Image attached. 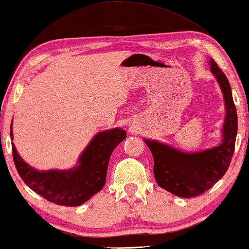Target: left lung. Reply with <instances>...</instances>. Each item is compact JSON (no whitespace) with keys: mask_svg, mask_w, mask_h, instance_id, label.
I'll list each match as a JSON object with an SVG mask.
<instances>
[{"mask_svg":"<svg viewBox=\"0 0 249 249\" xmlns=\"http://www.w3.org/2000/svg\"><path fill=\"white\" fill-rule=\"evenodd\" d=\"M210 64L212 74L222 89L227 107L222 143L202 152L184 153L155 140H144L153 156V173L158 185L183 198L199 196L213 186L227 173L234 153L237 113L231 86L215 61L211 58Z\"/></svg>","mask_w":249,"mask_h":249,"instance_id":"1","label":"left lung"}]
</instances>
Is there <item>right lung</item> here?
<instances>
[{
	"instance_id": "right-lung-1",
	"label": "right lung",
	"mask_w": 249,
	"mask_h": 249,
	"mask_svg": "<svg viewBox=\"0 0 249 249\" xmlns=\"http://www.w3.org/2000/svg\"><path fill=\"white\" fill-rule=\"evenodd\" d=\"M125 138V130L121 128L99 133L79 158V165L69 171L35 170L21 159L12 143L13 159L21 179L34 192L56 205L76 207L105 186L110 157Z\"/></svg>"
}]
</instances>
